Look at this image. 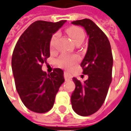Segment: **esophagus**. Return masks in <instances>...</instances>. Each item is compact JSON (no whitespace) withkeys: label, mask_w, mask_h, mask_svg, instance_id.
<instances>
[{"label":"esophagus","mask_w":131,"mask_h":131,"mask_svg":"<svg viewBox=\"0 0 131 131\" xmlns=\"http://www.w3.org/2000/svg\"><path fill=\"white\" fill-rule=\"evenodd\" d=\"M64 78H65V80L66 81H68V80H71V75L68 73V72H64Z\"/></svg>","instance_id":"esophagus-1"}]
</instances>
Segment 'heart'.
I'll list each match as a JSON object with an SVG mask.
<instances>
[{"instance_id":"b5f03b06","label":"heart","mask_w":131,"mask_h":131,"mask_svg":"<svg viewBox=\"0 0 131 131\" xmlns=\"http://www.w3.org/2000/svg\"><path fill=\"white\" fill-rule=\"evenodd\" d=\"M68 33L75 43H82L85 39V34L83 30L78 26H73L68 29ZM59 33L56 32L52 36L50 40V48L51 50H54L56 48V43L59 37ZM79 60V58L75 55H62L58 59L57 63L58 66L63 68H71Z\"/></svg>"}]
</instances>
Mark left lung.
Listing matches in <instances>:
<instances>
[{
  "label": "left lung",
  "mask_w": 131,
  "mask_h": 131,
  "mask_svg": "<svg viewBox=\"0 0 131 131\" xmlns=\"http://www.w3.org/2000/svg\"><path fill=\"white\" fill-rule=\"evenodd\" d=\"M72 23L84 27L89 40L87 53L81 64L83 73L88 75V78L83 83L73 78L75 88L71 104L77 114L88 116L97 112L105 101L112 81V51L108 37L91 20L85 18Z\"/></svg>",
  "instance_id": "8db88e82"
}]
</instances>
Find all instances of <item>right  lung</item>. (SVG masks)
<instances>
[{
    "instance_id": "right-lung-1",
    "label": "right lung",
    "mask_w": 131,
    "mask_h": 131,
    "mask_svg": "<svg viewBox=\"0 0 131 131\" xmlns=\"http://www.w3.org/2000/svg\"><path fill=\"white\" fill-rule=\"evenodd\" d=\"M65 22L35 21L19 38L13 50L12 71L16 90L23 103L33 112L49 111L65 81L60 68H54L50 75L42 71L50 57V38Z\"/></svg>"
}]
</instances>
